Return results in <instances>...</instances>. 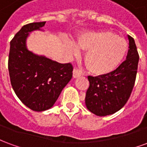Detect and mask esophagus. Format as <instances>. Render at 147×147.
I'll list each match as a JSON object with an SVG mask.
<instances>
[{
  "label": "esophagus",
  "instance_id": "34e87169",
  "mask_svg": "<svg viewBox=\"0 0 147 147\" xmlns=\"http://www.w3.org/2000/svg\"><path fill=\"white\" fill-rule=\"evenodd\" d=\"M82 75V73H81V71H79L78 69H74L73 70V78H78V77H80V76Z\"/></svg>",
  "mask_w": 147,
  "mask_h": 147
}]
</instances>
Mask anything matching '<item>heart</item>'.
Listing matches in <instances>:
<instances>
[{"mask_svg": "<svg viewBox=\"0 0 147 147\" xmlns=\"http://www.w3.org/2000/svg\"><path fill=\"white\" fill-rule=\"evenodd\" d=\"M80 48L87 50L85 63L94 75L103 76L116 70L126 56L127 42L111 31L86 32L78 38L77 45L68 42L67 53L71 56L80 54Z\"/></svg>", "mask_w": 147, "mask_h": 147, "instance_id": "obj_1", "label": "heart"}]
</instances>
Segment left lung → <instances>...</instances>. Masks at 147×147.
<instances>
[{
  "instance_id": "8db88e82",
  "label": "left lung",
  "mask_w": 147,
  "mask_h": 147,
  "mask_svg": "<svg viewBox=\"0 0 147 147\" xmlns=\"http://www.w3.org/2000/svg\"><path fill=\"white\" fill-rule=\"evenodd\" d=\"M129 49L126 60L110 73L88 76L90 86L85 103L88 110L99 117L115 113L123 107L129 98L136 81L139 53L135 40L127 35Z\"/></svg>"
}]
</instances>
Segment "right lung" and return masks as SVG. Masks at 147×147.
Returning a JSON list of instances; mask_svg holds the SVG:
<instances>
[{
  "mask_svg": "<svg viewBox=\"0 0 147 147\" xmlns=\"http://www.w3.org/2000/svg\"><path fill=\"white\" fill-rule=\"evenodd\" d=\"M45 22L24 25L10 42L8 71L16 94L28 108L37 112L54 105L72 77L70 63L61 64L27 47V38L34 30H42Z\"/></svg>",
  "mask_w": 147,
  "mask_h": 147,
  "instance_id": "add662e5",
  "label": "right lung"
}]
</instances>
